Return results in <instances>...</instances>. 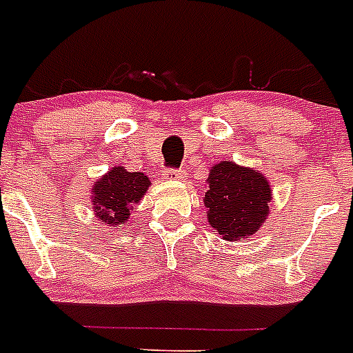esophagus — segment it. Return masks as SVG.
Returning a JSON list of instances; mask_svg holds the SVG:
<instances>
[{"label":"esophagus","instance_id":"34e87169","mask_svg":"<svg viewBox=\"0 0 353 353\" xmlns=\"http://www.w3.org/2000/svg\"><path fill=\"white\" fill-rule=\"evenodd\" d=\"M163 180H168V182H182L185 180V171L184 169H169V171H163L162 174Z\"/></svg>","mask_w":353,"mask_h":353}]
</instances>
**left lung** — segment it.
I'll list each match as a JSON object with an SVG mask.
<instances>
[{
    "label": "left lung",
    "mask_w": 353,
    "mask_h": 353,
    "mask_svg": "<svg viewBox=\"0 0 353 353\" xmlns=\"http://www.w3.org/2000/svg\"><path fill=\"white\" fill-rule=\"evenodd\" d=\"M272 199V185L259 169L222 160L210 169L202 200L211 228L224 241L239 242L261 230Z\"/></svg>",
    "instance_id": "obj_1"
}]
</instances>
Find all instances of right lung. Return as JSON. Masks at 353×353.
<instances>
[{
    "instance_id": "add662e5",
    "label": "right lung",
    "mask_w": 353,
    "mask_h": 353,
    "mask_svg": "<svg viewBox=\"0 0 353 353\" xmlns=\"http://www.w3.org/2000/svg\"><path fill=\"white\" fill-rule=\"evenodd\" d=\"M149 185V176L140 171H128L122 165L109 169L91 188V205L97 221L111 228L125 224Z\"/></svg>"
}]
</instances>
